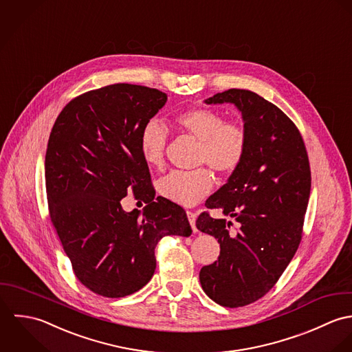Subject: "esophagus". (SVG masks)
Returning a JSON list of instances; mask_svg holds the SVG:
<instances>
[{
	"mask_svg": "<svg viewBox=\"0 0 352 352\" xmlns=\"http://www.w3.org/2000/svg\"><path fill=\"white\" fill-rule=\"evenodd\" d=\"M186 214H188V219H189V223H190V226H192V228H193V231H197V228H196V213L193 211H186Z\"/></svg>",
	"mask_w": 352,
	"mask_h": 352,
	"instance_id": "obj_1",
	"label": "esophagus"
}]
</instances>
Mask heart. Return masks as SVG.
I'll list each match as a JSON object with an SVG mask.
<instances>
[{
    "instance_id": "obj_1",
    "label": "heart",
    "mask_w": 352,
    "mask_h": 352,
    "mask_svg": "<svg viewBox=\"0 0 352 352\" xmlns=\"http://www.w3.org/2000/svg\"><path fill=\"white\" fill-rule=\"evenodd\" d=\"M177 129L200 141L199 164H208L220 175H230L243 163L249 138L243 126L227 122L224 116L207 107H195L174 117ZM168 142L167 129L156 120H149L139 136L141 157L149 167H162ZM213 177L207 167L192 171H171L157 181L159 193L179 206L190 207L211 192Z\"/></svg>"
}]
</instances>
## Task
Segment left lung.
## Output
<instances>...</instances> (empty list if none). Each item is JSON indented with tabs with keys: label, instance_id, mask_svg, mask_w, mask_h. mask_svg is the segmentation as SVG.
<instances>
[{
	"label": "left lung",
	"instance_id": "1",
	"mask_svg": "<svg viewBox=\"0 0 352 352\" xmlns=\"http://www.w3.org/2000/svg\"><path fill=\"white\" fill-rule=\"evenodd\" d=\"M234 103L243 118L249 145L243 163L206 207L223 210L231 221L200 213L196 226L217 238V261L200 271L206 294L224 307L263 298L292 260L303 232L310 195L309 156L295 124L278 106L248 89L231 88L206 103Z\"/></svg>",
	"mask_w": 352,
	"mask_h": 352
}]
</instances>
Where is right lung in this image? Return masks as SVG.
Instances as JSON below:
<instances>
[{"instance_id": "obj_1", "label": "right lung", "mask_w": 352, "mask_h": 352, "mask_svg": "<svg viewBox=\"0 0 352 352\" xmlns=\"http://www.w3.org/2000/svg\"><path fill=\"white\" fill-rule=\"evenodd\" d=\"M159 89L111 84L72 99L57 117L45 157L49 213L78 281L122 298L151 280L155 248L166 235L189 236L182 207L155 199L141 157V128L166 103ZM132 190L147 207L125 212Z\"/></svg>"}]
</instances>
